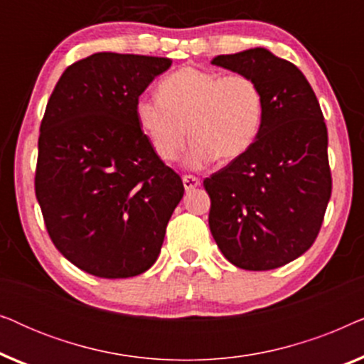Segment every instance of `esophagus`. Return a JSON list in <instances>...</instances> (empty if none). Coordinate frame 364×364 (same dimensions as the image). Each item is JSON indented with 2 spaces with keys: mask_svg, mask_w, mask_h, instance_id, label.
I'll return each instance as SVG.
<instances>
[{
  "mask_svg": "<svg viewBox=\"0 0 364 364\" xmlns=\"http://www.w3.org/2000/svg\"><path fill=\"white\" fill-rule=\"evenodd\" d=\"M182 182H183V187H186V191H193V188L200 186V178L193 177V176H183L182 177Z\"/></svg>",
  "mask_w": 364,
  "mask_h": 364,
  "instance_id": "esophagus-1",
  "label": "esophagus"
}]
</instances>
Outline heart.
Returning <instances> with one entry per match:
<instances>
[{"instance_id":"obj_1","label":"heart","mask_w":364,"mask_h":364,"mask_svg":"<svg viewBox=\"0 0 364 364\" xmlns=\"http://www.w3.org/2000/svg\"><path fill=\"white\" fill-rule=\"evenodd\" d=\"M265 114L262 87L248 74L182 68L159 84V96H141L136 117L162 161L178 159L187 141L192 146L187 162L203 167L232 161L257 141Z\"/></svg>"}]
</instances>
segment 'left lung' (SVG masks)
I'll use <instances>...</instances> for the list:
<instances>
[{"label":"left lung","mask_w":364,"mask_h":364,"mask_svg":"<svg viewBox=\"0 0 364 364\" xmlns=\"http://www.w3.org/2000/svg\"><path fill=\"white\" fill-rule=\"evenodd\" d=\"M212 64L255 79L265 114L253 146L203 181L208 227L233 265L273 270L303 255L321 228L331 197L325 119L300 69L265 48Z\"/></svg>","instance_id":"1"}]
</instances>
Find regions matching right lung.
I'll list each match as a JSON object with an SVG mask.
<instances>
[{"instance_id": "right-lung-1", "label": "right lung", "mask_w": 364, "mask_h": 364, "mask_svg": "<svg viewBox=\"0 0 364 364\" xmlns=\"http://www.w3.org/2000/svg\"><path fill=\"white\" fill-rule=\"evenodd\" d=\"M168 58L96 53L69 66L49 97L34 191L54 247L101 278L141 275L156 263L178 173L154 151L136 101Z\"/></svg>"}]
</instances>
